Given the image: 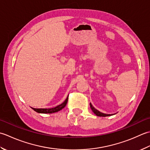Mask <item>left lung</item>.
I'll list each match as a JSON object with an SVG mask.
<instances>
[{"label": "left lung", "instance_id": "obj_1", "mask_svg": "<svg viewBox=\"0 0 150 150\" xmlns=\"http://www.w3.org/2000/svg\"><path fill=\"white\" fill-rule=\"evenodd\" d=\"M90 107H91V109H92L93 112L96 116H98V117H108V116H111V115L110 114H105V113H103V112H101L99 111H98V110L94 108L93 106V105L91 104V103H90Z\"/></svg>", "mask_w": 150, "mask_h": 150}]
</instances>
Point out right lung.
<instances>
[{
  "label": "right lung",
  "mask_w": 150,
  "mask_h": 150,
  "mask_svg": "<svg viewBox=\"0 0 150 150\" xmlns=\"http://www.w3.org/2000/svg\"><path fill=\"white\" fill-rule=\"evenodd\" d=\"M68 98L69 96L67 98V99L64 101L62 104L57 105L55 108H49V109H35V108H32L35 111L39 112V113H53V112H56L59 111L60 110H62L66 106L67 102H68Z\"/></svg>",
  "instance_id": "add662e5"
}]
</instances>
